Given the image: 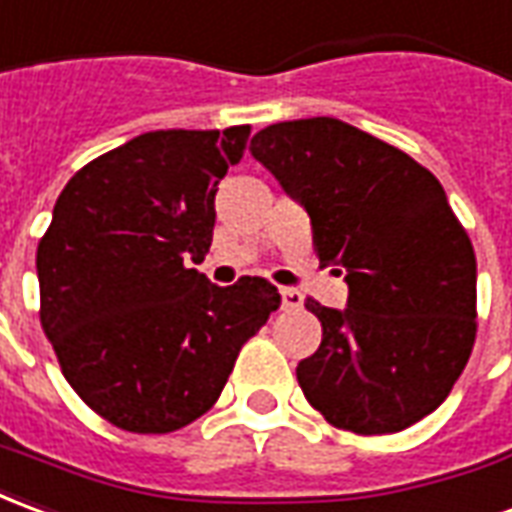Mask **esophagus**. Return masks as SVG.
Here are the masks:
<instances>
[{"label":"esophagus","mask_w":512,"mask_h":512,"mask_svg":"<svg viewBox=\"0 0 512 512\" xmlns=\"http://www.w3.org/2000/svg\"><path fill=\"white\" fill-rule=\"evenodd\" d=\"M281 300H284V308H300L303 306V295L297 289H281Z\"/></svg>","instance_id":"1"}]
</instances>
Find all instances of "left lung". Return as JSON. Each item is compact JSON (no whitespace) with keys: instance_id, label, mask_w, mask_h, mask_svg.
I'll return each instance as SVG.
<instances>
[{"instance_id":"obj_1","label":"left lung","mask_w":512,"mask_h":512,"mask_svg":"<svg viewBox=\"0 0 512 512\" xmlns=\"http://www.w3.org/2000/svg\"><path fill=\"white\" fill-rule=\"evenodd\" d=\"M250 154L303 206L347 308H306L322 344L297 364L317 411L358 436L400 433L447 400L477 336V259L438 179L336 118L267 126Z\"/></svg>"}]
</instances>
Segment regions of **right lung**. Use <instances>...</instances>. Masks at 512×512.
Segmentation results:
<instances>
[{"instance_id":"obj_1","label":"right lung","mask_w":512,"mask_h":512,"mask_svg":"<svg viewBox=\"0 0 512 512\" xmlns=\"http://www.w3.org/2000/svg\"><path fill=\"white\" fill-rule=\"evenodd\" d=\"M159 129L65 184L38 245L41 325L71 389L129 433H173L220 397L242 344L281 306L264 278L209 284L217 184L248 146Z\"/></svg>"}]
</instances>
